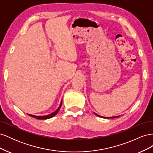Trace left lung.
I'll use <instances>...</instances> for the list:
<instances>
[{"instance_id": "left-lung-1", "label": "left lung", "mask_w": 153, "mask_h": 153, "mask_svg": "<svg viewBox=\"0 0 153 153\" xmlns=\"http://www.w3.org/2000/svg\"><path fill=\"white\" fill-rule=\"evenodd\" d=\"M95 114V115H97V116L98 117H102V116H101V115H98L97 114H96V113H94ZM104 117L103 118H106V119H112V118H115V117Z\"/></svg>"}]
</instances>
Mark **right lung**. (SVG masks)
Returning a JSON list of instances; mask_svg holds the SVG:
<instances>
[{
	"label": "right lung",
	"instance_id": "right-lung-1",
	"mask_svg": "<svg viewBox=\"0 0 153 153\" xmlns=\"http://www.w3.org/2000/svg\"><path fill=\"white\" fill-rule=\"evenodd\" d=\"M62 103V101H61V105H60L59 107L57 108V110H55L54 112H53V113H52V114H49V115H43V116H37V115H31V114H28V115H30V116L32 117H34V118L37 119H50V118H52V117H53V116H55V115L58 113V112L59 111L60 108H61V107Z\"/></svg>",
	"mask_w": 153,
	"mask_h": 153
}]
</instances>
